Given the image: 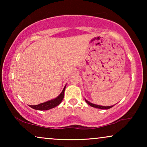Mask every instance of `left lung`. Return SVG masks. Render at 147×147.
Returning a JSON list of instances; mask_svg holds the SVG:
<instances>
[{
    "mask_svg": "<svg viewBox=\"0 0 147 147\" xmlns=\"http://www.w3.org/2000/svg\"><path fill=\"white\" fill-rule=\"evenodd\" d=\"M86 103L89 104L90 106H91L92 107H94V108H99V109H103V110H107V109H110V108H111L112 107H113L114 105H112V106H100V105H97V104H93V103H91V102H90L89 101H88L87 100L85 99Z\"/></svg>",
    "mask_w": 147,
    "mask_h": 147,
    "instance_id": "left-lung-1",
    "label": "left lung"
}]
</instances>
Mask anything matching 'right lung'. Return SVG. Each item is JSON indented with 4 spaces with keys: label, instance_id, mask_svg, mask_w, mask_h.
<instances>
[{
    "label": "right lung",
    "instance_id": "add662e5",
    "mask_svg": "<svg viewBox=\"0 0 147 147\" xmlns=\"http://www.w3.org/2000/svg\"><path fill=\"white\" fill-rule=\"evenodd\" d=\"M65 87L66 85L65 86V87H64L63 90H62L61 93L60 94L57 98H54V99H52L51 100H49V101L43 102V103L37 104V105L30 106V107L37 110H48L49 109H51V108L56 107V106H58L60 103H61L62 100L63 99Z\"/></svg>",
    "mask_w": 147,
    "mask_h": 147
}]
</instances>
